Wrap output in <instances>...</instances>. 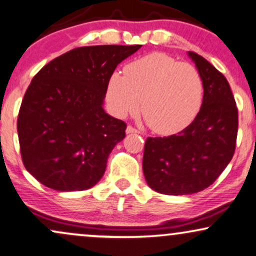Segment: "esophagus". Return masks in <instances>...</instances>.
<instances>
[{
  "mask_svg": "<svg viewBox=\"0 0 256 256\" xmlns=\"http://www.w3.org/2000/svg\"><path fill=\"white\" fill-rule=\"evenodd\" d=\"M126 134H139V131L137 130V128H134V126L128 125V128H126Z\"/></svg>",
  "mask_w": 256,
  "mask_h": 256,
  "instance_id": "34e87169",
  "label": "esophagus"
}]
</instances>
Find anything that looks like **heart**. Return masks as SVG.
I'll return each instance as SVG.
<instances>
[{"mask_svg":"<svg viewBox=\"0 0 256 256\" xmlns=\"http://www.w3.org/2000/svg\"><path fill=\"white\" fill-rule=\"evenodd\" d=\"M108 104L118 117L138 111L157 134L183 130L197 117L204 84L196 67L164 53H151L128 64L124 76L113 73L108 82Z\"/></svg>","mask_w":256,"mask_h":256,"instance_id":"heart-1","label":"heart"}]
</instances>
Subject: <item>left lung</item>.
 Wrapping results in <instances>:
<instances>
[{
	"instance_id": "left-lung-1",
	"label": "left lung",
	"mask_w": 256,
	"mask_h": 256,
	"mask_svg": "<svg viewBox=\"0 0 256 256\" xmlns=\"http://www.w3.org/2000/svg\"><path fill=\"white\" fill-rule=\"evenodd\" d=\"M204 84L197 117L177 134L148 137L143 171L151 189L166 195H189L212 186L234 156L238 114L230 86L221 72L189 52Z\"/></svg>"
}]
</instances>
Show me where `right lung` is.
<instances>
[{"mask_svg":"<svg viewBox=\"0 0 256 256\" xmlns=\"http://www.w3.org/2000/svg\"><path fill=\"white\" fill-rule=\"evenodd\" d=\"M140 47H79L33 78L18 112V134L24 168L38 182L58 192L86 190L99 182L126 130L102 108L108 79Z\"/></svg>","mask_w":256,"mask_h":256,"instance_id":"1","label":"right lung"}]
</instances>
